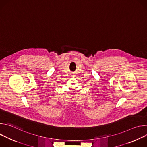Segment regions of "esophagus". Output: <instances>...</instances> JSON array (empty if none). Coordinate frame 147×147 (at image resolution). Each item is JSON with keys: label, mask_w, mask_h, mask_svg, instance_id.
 Segmentation results:
<instances>
[{"label": "esophagus", "mask_w": 147, "mask_h": 147, "mask_svg": "<svg viewBox=\"0 0 147 147\" xmlns=\"http://www.w3.org/2000/svg\"><path fill=\"white\" fill-rule=\"evenodd\" d=\"M71 77H75V74H71Z\"/></svg>", "instance_id": "34e87169"}]
</instances>
